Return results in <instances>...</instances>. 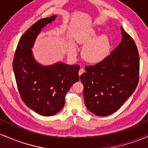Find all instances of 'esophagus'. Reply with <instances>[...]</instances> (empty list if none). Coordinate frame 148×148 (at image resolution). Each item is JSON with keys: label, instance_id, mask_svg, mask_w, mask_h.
<instances>
[{"label": "esophagus", "instance_id": "esophagus-1", "mask_svg": "<svg viewBox=\"0 0 148 148\" xmlns=\"http://www.w3.org/2000/svg\"><path fill=\"white\" fill-rule=\"evenodd\" d=\"M84 72V69H79V75H82V74H83V73Z\"/></svg>", "mask_w": 148, "mask_h": 148}]
</instances>
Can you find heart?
Listing matches in <instances>:
<instances>
[{
    "instance_id": "1",
    "label": "heart",
    "mask_w": 148,
    "mask_h": 148,
    "mask_svg": "<svg viewBox=\"0 0 148 148\" xmlns=\"http://www.w3.org/2000/svg\"><path fill=\"white\" fill-rule=\"evenodd\" d=\"M98 32L94 28H89L77 38L79 44L83 45L82 56L84 59L90 62H98L105 59L111 48L109 39L106 35H101L96 37ZM71 55L77 54V47L71 44L69 47Z\"/></svg>"
}]
</instances>
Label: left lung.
I'll return each mask as SVG.
<instances>
[{
    "label": "left lung",
    "mask_w": 148,
    "mask_h": 148,
    "mask_svg": "<svg viewBox=\"0 0 148 148\" xmlns=\"http://www.w3.org/2000/svg\"><path fill=\"white\" fill-rule=\"evenodd\" d=\"M121 43L103 60L85 67L80 76L86 108L99 116L117 111L139 81L140 58L134 40L122 27Z\"/></svg>",
    "instance_id": "1"
}]
</instances>
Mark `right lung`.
Masks as SVG:
<instances>
[{"label":"right lung","instance_id":"1","mask_svg":"<svg viewBox=\"0 0 148 148\" xmlns=\"http://www.w3.org/2000/svg\"><path fill=\"white\" fill-rule=\"evenodd\" d=\"M57 18L39 20L23 34L14 56L12 67L20 94L25 105L38 114L54 116L62 109L65 95L79 80V65L58 62L42 65L32 53L35 40L42 29Z\"/></svg>","mask_w":148,"mask_h":148}]
</instances>
